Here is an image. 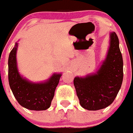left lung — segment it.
Masks as SVG:
<instances>
[{
  "label": "left lung",
  "mask_w": 133,
  "mask_h": 133,
  "mask_svg": "<svg viewBox=\"0 0 133 133\" xmlns=\"http://www.w3.org/2000/svg\"><path fill=\"white\" fill-rule=\"evenodd\" d=\"M123 80V59L119 40L110 34V46L106 59L97 72L74 80L80 105L88 110H99L111 105L116 97Z\"/></svg>",
  "instance_id": "left-lung-1"
}]
</instances>
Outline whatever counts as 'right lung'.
Wrapping results in <instances>:
<instances>
[{"label":"right lung","instance_id":"1","mask_svg":"<svg viewBox=\"0 0 133 133\" xmlns=\"http://www.w3.org/2000/svg\"><path fill=\"white\" fill-rule=\"evenodd\" d=\"M17 43L9 57L8 77L9 86L17 102L30 110H45L49 108L59 82L61 74H54L44 83H32L23 78L17 70L16 52Z\"/></svg>","mask_w":133,"mask_h":133}]
</instances>
